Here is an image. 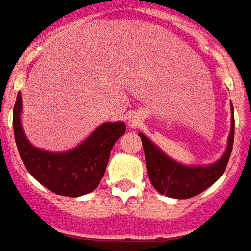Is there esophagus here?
<instances>
[{"label": "esophagus", "instance_id": "1", "mask_svg": "<svg viewBox=\"0 0 251 251\" xmlns=\"http://www.w3.org/2000/svg\"><path fill=\"white\" fill-rule=\"evenodd\" d=\"M136 123H138V122H135V120H131V122H129V126H131V127H136Z\"/></svg>", "mask_w": 251, "mask_h": 251}]
</instances>
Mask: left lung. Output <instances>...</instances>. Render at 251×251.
I'll return each mask as SVG.
<instances>
[{
  "label": "left lung",
  "instance_id": "left-lung-1",
  "mask_svg": "<svg viewBox=\"0 0 251 251\" xmlns=\"http://www.w3.org/2000/svg\"><path fill=\"white\" fill-rule=\"evenodd\" d=\"M139 136L145 150L147 174L152 186L165 196L189 199L205 191L225 173L234 145V109L228 146L223 157L211 166H184L174 162L154 143H151L145 135L139 134Z\"/></svg>",
  "mask_w": 251,
  "mask_h": 251
}]
</instances>
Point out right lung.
<instances>
[{"instance_id": "right-lung-1", "label": "right lung", "mask_w": 251, "mask_h": 251, "mask_svg": "<svg viewBox=\"0 0 251 251\" xmlns=\"http://www.w3.org/2000/svg\"><path fill=\"white\" fill-rule=\"evenodd\" d=\"M21 93L13 108V129L26 170L47 189L60 196L78 197L93 192L104 177L111 150L126 132L122 122L104 123L83 143L67 152L39 150L26 140L20 123Z\"/></svg>"}]
</instances>
